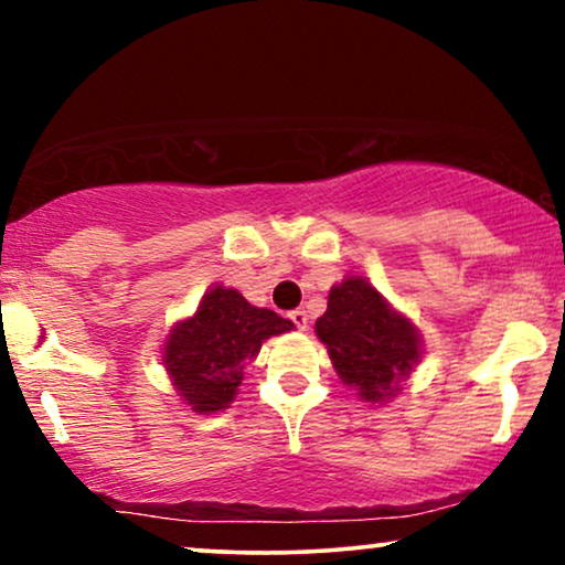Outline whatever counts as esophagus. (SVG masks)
<instances>
[{"label": "esophagus", "instance_id": "34e87169", "mask_svg": "<svg viewBox=\"0 0 565 565\" xmlns=\"http://www.w3.org/2000/svg\"><path fill=\"white\" fill-rule=\"evenodd\" d=\"M290 321L296 323L300 331L308 329V313L303 311V308H296V311H290Z\"/></svg>", "mask_w": 565, "mask_h": 565}]
</instances>
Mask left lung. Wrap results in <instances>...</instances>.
I'll return each instance as SVG.
<instances>
[{"label": "left lung", "mask_w": 565, "mask_h": 565, "mask_svg": "<svg viewBox=\"0 0 565 565\" xmlns=\"http://www.w3.org/2000/svg\"><path fill=\"white\" fill-rule=\"evenodd\" d=\"M331 365L362 401L385 404L422 358L419 329L370 285L344 277L329 292L327 313L316 321Z\"/></svg>", "instance_id": "1"}]
</instances>
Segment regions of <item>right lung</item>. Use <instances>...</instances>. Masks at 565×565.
Masks as SVG:
<instances>
[{"mask_svg":"<svg viewBox=\"0 0 565 565\" xmlns=\"http://www.w3.org/2000/svg\"><path fill=\"white\" fill-rule=\"evenodd\" d=\"M290 329L292 321L215 285L190 319L174 323L161 360L184 404L198 414H215L236 398L244 367L262 342Z\"/></svg>","mask_w":565,"mask_h":565,"instance_id":"1","label":"right lung"}]
</instances>
